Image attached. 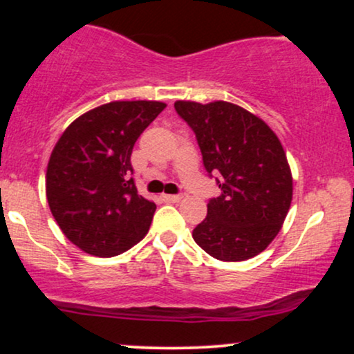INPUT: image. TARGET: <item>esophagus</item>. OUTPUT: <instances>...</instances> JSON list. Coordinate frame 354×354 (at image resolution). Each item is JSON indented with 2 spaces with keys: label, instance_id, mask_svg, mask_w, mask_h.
Returning a JSON list of instances; mask_svg holds the SVG:
<instances>
[{
  "label": "esophagus",
  "instance_id": "esophagus-1",
  "mask_svg": "<svg viewBox=\"0 0 354 354\" xmlns=\"http://www.w3.org/2000/svg\"><path fill=\"white\" fill-rule=\"evenodd\" d=\"M163 201L166 203H178L181 201V194H163Z\"/></svg>",
  "mask_w": 354,
  "mask_h": 354
}]
</instances>
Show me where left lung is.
I'll list each match as a JSON object with an SVG mask.
<instances>
[{
	"instance_id": "1",
	"label": "left lung",
	"mask_w": 354,
	"mask_h": 354,
	"mask_svg": "<svg viewBox=\"0 0 354 354\" xmlns=\"http://www.w3.org/2000/svg\"><path fill=\"white\" fill-rule=\"evenodd\" d=\"M201 149L203 165L221 194L193 239L221 261H245L265 251L290 211L293 178L278 136L258 116L226 101H176Z\"/></svg>"
}]
</instances>
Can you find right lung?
<instances>
[{"mask_svg": "<svg viewBox=\"0 0 354 354\" xmlns=\"http://www.w3.org/2000/svg\"><path fill=\"white\" fill-rule=\"evenodd\" d=\"M166 108L160 101H113L64 129L46 171L56 223L84 253L111 258L145 238L156 205L138 194L133 146Z\"/></svg>", "mask_w": 354, "mask_h": 354, "instance_id": "obj_1", "label": "right lung"}]
</instances>
